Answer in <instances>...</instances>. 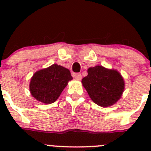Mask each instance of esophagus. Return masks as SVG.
<instances>
[{
	"instance_id": "obj_1",
	"label": "esophagus",
	"mask_w": 151,
	"mask_h": 151,
	"mask_svg": "<svg viewBox=\"0 0 151 151\" xmlns=\"http://www.w3.org/2000/svg\"><path fill=\"white\" fill-rule=\"evenodd\" d=\"M74 77L77 80H82V75L81 74H74Z\"/></svg>"
}]
</instances>
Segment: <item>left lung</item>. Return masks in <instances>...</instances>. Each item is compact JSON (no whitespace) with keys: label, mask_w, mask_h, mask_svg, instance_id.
I'll list each match as a JSON object with an SVG mask.
<instances>
[{"label":"left lung","mask_w":151,"mask_h":151,"mask_svg":"<svg viewBox=\"0 0 151 151\" xmlns=\"http://www.w3.org/2000/svg\"><path fill=\"white\" fill-rule=\"evenodd\" d=\"M82 83L94 103L106 107L117 102L124 90V80L116 70L101 66L91 67Z\"/></svg>","instance_id":"8db88e82"}]
</instances>
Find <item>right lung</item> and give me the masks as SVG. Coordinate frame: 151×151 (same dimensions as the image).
<instances>
[{"label": "right lung", "mask_w": 151, "mask_h": 151, "mask_svg": "<svg viewBox=\"0 0 151 151\" xmlns=\"http://www.w3.org/2000/svg\"><path fill=\"white\" fill-rule=\"evenodd\" d=\"M70 71L58 64L36 71L30 83L31 95L45 104H52L60 96L68 82L72 80Z\"/></svg>", "instance_id": "obj_1"}]
</instances>
